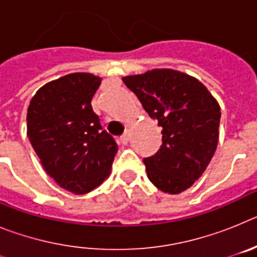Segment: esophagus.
<instances>
[{
  "label": "esophagus",
  "instance_id": "1",
  "mask_svg": "<svg viewBox=\"0 0 257 257\" xmlns=\"http://www.w3.org/2000/svg\"><path fill=\"white\" fill-rule=\"evenodd\" d=\"M119 142H121L123 145H126L127 143H128V133H127V131L123 134V135H121V138H119Z\"/></svg>",
  "mask_w": 257,
  "mask_h": 257
}]
</instances>
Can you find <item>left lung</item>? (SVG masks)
Masks as SVG:
<instances>
[{"mask_svg":"<svg viewBox=\"0 0 257 257\" xmlns=\"http://www.w3.org/2000/svg\"><path fill=\"white\" fill-rule=\"evenodd\" d=\"M122 81L162 127L161 148L143 160L148 179L169 194L187 190L216 151L219 103L198 79L178 70L153 69Z\"/></svg>","mask_w":257,"mask_h":257,"instance_id":"left-lung-1","label":"left lung"}]
</instances>
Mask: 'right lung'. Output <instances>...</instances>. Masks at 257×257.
<instances>
[{
  "mask_svg": "<svg viewBox=\"0 0 257 257\" xmlns=\"http://www.w3.org/2000/svg\"><path fill=\"white\" fill-rule=\"evenodd\" d=\"M100 83L94 74H67L42 86L28 106L32 147L49 176L74 194L99 187L118 151L92 110V96Z\"/></svg>",
  "mask_w": 257,
  "mask_h": 257,
  "instance_id": "right-lung-1",
  "label": "right lung"
}]
</instances>
